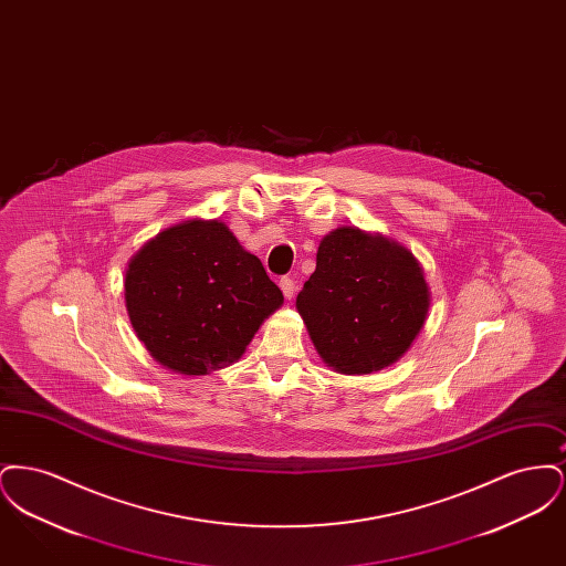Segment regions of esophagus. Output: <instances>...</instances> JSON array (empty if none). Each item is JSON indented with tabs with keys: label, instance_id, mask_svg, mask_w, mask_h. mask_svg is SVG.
<instances>
[{
	"label": "esophagus",
	"instance_id": "esophagus-1",
	"mask_svg": "<svg viewBox=\"0 0 566 566\" xmlns=\"http://www.w3.org/2000/svg\"><path fill=\"white\" fill-rule=\"evenodd\" d=\"M280 289H282V293L286 298H293L295 296V280L293 277H289V275H284L282 280H280Z\"/></svg>",
	"mask_w": 566,
	"mask_h": 566
}]
</instances>
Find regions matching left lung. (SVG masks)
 <instances>
[{"label": "left lung", "instance_id": "1", "mask_svg": "<svg viewBox=\"0 0 566 566\" xmlns=\"http://www.w3.org/2000/svg\"><path fill=\"white\" fill-rule=\"evenodd\" d=\"M429 305L418 259L401 243L356 227L324 235L316 271L296 295L321 358L346 376L397 363L424 326Z\"/></svg>", "mask_w": 566, "mask_h": 566}]
</instances>
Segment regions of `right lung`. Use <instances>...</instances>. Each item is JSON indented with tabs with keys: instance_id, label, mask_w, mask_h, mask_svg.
Listing matches in <instances>:
<instances>
[{
	"instance_id": "obj_1",
	"label": "right lung",
	"mask_w": 566,
	"mask_h": 566,
	"mask_svg": "<svg viewBox=\"0 0 566 566\" xmlns=\"http://www.w3.org/2000/svg\"><path fill=\"white\" fill-rule=\"evenodd\" d=\"M284 303L263 263L218 220H187L144 243L125 271L135 335L163 367L206 376L242 358Z\"/></svg>"
}]
</instances>
